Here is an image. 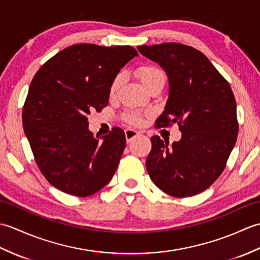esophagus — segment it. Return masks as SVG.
I'll list each match as a JSON object with an SVG mask.
<instances>
[{
    "label": "esophagus",
    "instance_id": "1",
    "mask_svg": "<svg viewBox=\"0 0 260 260\" xmlns=\"http://www.w3.org/2000/svg\"><path fill=\"white\" fill-rule=\"evenodd\" d=\"M139 135H140V133L139 132H136L135 129H131V128L125 129V137H126L127 143H131L136 136H139Z\"/></svg>",
    "mask_w": 260,
    "mask_h": 260
}]
</instances>
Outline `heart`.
I'll return each instance as SVG.
<instances>
[{"label":"heart","mask_w":260,"mask_h":260,"mask_svg":"<svg viewBox=\"0 0 260 260\" xmlns=\"http://www.w3.org/2000/svg\"><path fill=\"white\" fill-rule=\"evenodd\" d=\"M137 76L140 77L143 84L147 88L152 87L153 85L157 84V82H164L165 76L163 71L155 67V66H143L140 67L136 71ZM121 82H123V75L119 74L113 79L112 84L109 87V95L110 97H115L120 88ZM147 117V114L139 112V110H128L123 114V119L127 124L133 126H141L144 124L145 118Z\"/></svg>","instance_id":"1"}]
</instances>
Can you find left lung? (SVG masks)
Here are the masks:
<instances>
[{"label": "left lung", "mask_w": 260, "mask_h": 260, "mask_svg": "<svg viewBox=\"0 0 260 260\" xmlns=\"http://www.w3.org/2000/svg\"><path fill=\"white\" fill-rule=\"evenodd\" d=\"M169 77L170 93L156 127L179 125L182 137L169 145L151 139L146 170L163 192L175 198L196 196L223 172L238 135L237 106L229 82L197 49L175 42L140 46Z\"/></svg>", "instance_id": "1"}]
</instances>
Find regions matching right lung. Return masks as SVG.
<instances>
[{
	"instance_id": "1",
	"label": "right lung",
	"mask_w": 260,
	"mask_h": 260,
	"mask_svg": "<svg viewBox=\"0 0 260 260\" xmlns=\"http://www.w3.org/2000/svg\"><path fill=\"white\" fill-rule=\"evenodd\" d=\"M136 56L131 46L78 43L49 59L33 77L22 124L37 165L58 190L84 198L112 180L125 133L114 127L99 142L88 129L87 116L107 106L113 79Z\"/></svg>"
}]
</instances>
